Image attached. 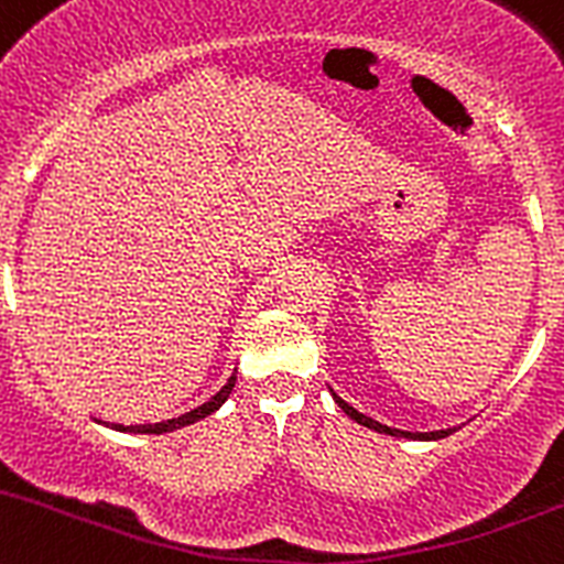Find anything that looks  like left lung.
<instances>
[{
    "mask_svg": "<svg viewBox=\"0 0 564 564\" xmlns=\"http://www.w3.org/2000/svg\"><path fill=\"white\" fill-rule=\"evenodd\" d=\"M333 399H336V404L344 410V413L349 415V419L358 421L360 427H369V430H375V433H380V435H393V438H408V441H441V438H446V435L455 433V427L435 430V433H408V430H393V427H386V424H380V421L369 419V415H364L360 410H355L352 404L344 402L338 393H333Z\"/></svg>",
    "mask_w": 564,
    "mask_h": 564,
    "instance_id": "8db88e82",
    "label": "left lung"
}]
</instances>
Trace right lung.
Segmentation results:
<instances>
[{
    "label": "right lung",
    "instance_id": "1",
    "mask_svg": "<svg viewBox=\"0 0 564 564\" xmlns=\"http://www.w3.org/2000/svg\"><path fill=\"white\" fill-rule=\"evenodd\" d=\"M234 382H237V371H234L231 377H228L226 386L220 388V391L215 393V397L209 399V402H204L200 408L189 410V413L178 415V419H167V421H156V424H107V427L118 430V433H137V435H162V433H173V430H182V427H189V424H195V421L206 419V415H212L215 410H220V404L226 402L228 397H231L234 391Z\"/></svg>",
    "mask_w": 564,
    "mask_h": 564
}]
</instances>
